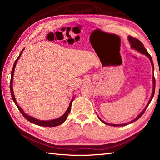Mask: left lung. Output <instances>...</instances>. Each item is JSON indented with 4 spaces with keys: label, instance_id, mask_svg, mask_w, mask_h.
<instances>
[{
    "label": "left lung",
    "instance_id": "left-lung-1",
    "mask_svg": "<svg viewBox=\"0 0 160 160\" xmlns=\"http://www.w3.org/2000/svg\"><path fill=\"white\" fill-rule=\"evenodd\" d=\"M128 38H129V43L131 44V47H132V49H136L138 51H139V52H140L141 53H142V54H143V55H146L149 58L150 61H151V62H152L153 69V71H154V66H153V63L152 58L151 55H150L149 54V52H148V51L144 48L143 43H142L141 41H139V40L138 39V38H134V37H132V36H129V37H128ZM153 92H152V97H151V99H150V100L149 101V102H148L147 106L146 107V108H145V109H143V111H142V112L141 113H140V114L138 116V117H137L136 118H135L134 120L132 121V122H129V123H124V124H111V123H108L105 122L104 121H103L102 119H101L98 117L99 119L101 120V122H103V123H105V124H106V125H111V126H115V127H116V126H124V125H128V124H129V123H133V122H135V121H137L139 118H141L142 116V115L144 113L145 111H146V109L148 107L149 104L150 103V102H151V101H152V99H153L154 93H155V89H156V80H155L154 74H153Z\"/></svg>",
    "mask_w": 160,
    "mask_h": 160
}]
</instances>
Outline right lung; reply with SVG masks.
<instances>
[{
  "label": "right lung",
  "instance_id": "obj_1",
  "mask_svg": "<svg viewBox=\"0 0 160 160\" xmlns=\"http://www.w3.org/2000/svg\"><path fill=\"white\" fill-rule=\"evenodd\" d=\"M24 49H22V51L21 52L20 55H19V56L18 57L17 59H16V61H14V65H13V67H12V71H11V82H10V89H11V97H12V99L14 101V103H15V105H17V107L18 108V110L20 111V112L21 113V114L25 117V118L26 119H27L28 122H30L34 124H36V125H40V126H43V127H55V126H57V125H59L61 124H62V123H63L66 120L67 116H68L70 111H71V105H72V101H73L74 98L72 99L71 101V103L69 104V106L68 109H67V110L65 111V113L62 115L61 117L57 118V119H52V120H50V121H41V120H38V119H37L35 118H34L32 117H31V116L27 115L25 113H24V111L21 109V108L19 107L18 105L17 104V101L15 100V98H14V93H13V90H12V80H13V73H14V68H15V66H16V63L17 62V61L18 60L19 57H20V56L21 55L22 52L23 51Z\"/></svg>",
  "mask_w": 160,
  "mask_h": 160
}]
</instances>
